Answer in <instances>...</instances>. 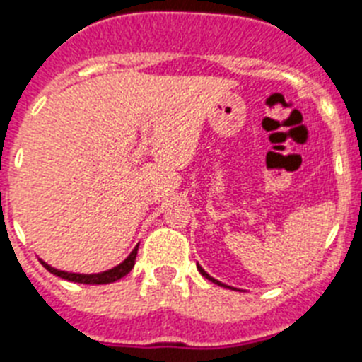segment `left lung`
Returning a JSON list of instances; mask_svg holds the SVG:
<instances>
[{"mask_svg":"<svg viewBox=\"0 0 362 362\" xmlns=\"http://www.w3.org/2000/svg\"><path fill=\"white\" fill-rule=\"evenodd\" d=\"M197 269H199V272H200V274H202V276H204V278H206V279H209V281H214V284H217V285H221V287H228V285H224V284H221V281H218V279H215V278H211V276H209V274H208V272H206V270H204V269H202V267H200V265H199V263H197ZM228 289H232V287H228Z\"/></svg>","mask_w":362,"mask_h":362,"instance_id":"obj_1","label":"left lung"}]
</instances>
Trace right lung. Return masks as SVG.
I'll list each match as a JSON object with an SVG mask.
<instances>
[{
	"instance_id": "1",
	"label": "right lung",
	"mask_w": 362,
	"mask_h": 362,
	"mask_svg": "<svg viewBox=\"0 0 362 362\" xmlns=\"http://www.w3.org/2000/svg\"><path fill=\"white\" fill-rule=\"evenodd\" d=\"M138 247L139 245H136L134 250L130 252L129 257H127L123 263H119V265L114 267V269L105 270V272H97V274H77V272H66V270H59V269H54V267L47 265V263L42 259H40V263L45 267V269L49 270L51 274L59 276V278H62V279H68V281H75V284H86V285H105V284H112V281H117V279H121L123 276L129 274L130 270L134 269L136 256H138Z\"/></svg>"
}]
</instances>
